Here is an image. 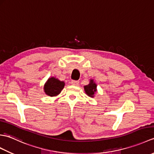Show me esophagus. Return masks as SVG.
Instances as JSON below:
<instances>
[{
	"label": "esophagus",
	"mask_w": 154,
	"mask_h": 154,
	"mask_svg": "<svg viewBox=\"0 0 154 154\" xmlns=\"http://www.w3.org/2000/svg\"><path fill=\"white\" fill-rule=\"evenodd\" d=\"M71 85H74V86H78L79 85V82L78 81H71Z\"/></svg>",
	"instance_id": "34e87169"
}]
</instances>
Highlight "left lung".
Wrapping results in <instances>:
<instances>
[{"instance_id":"8db88e82","label":"left lung","mask_w":154,"mask_h":154,"mask_svg":"<svg viewBox=\"0 0 154 154\" xmlns=\"http://www.w3.org/2000/svg\"><path fill=\"white\" fill-rule=\"evenodd\" d=\"M84 89L85 93L88 96L94 97V94L97 92V85L94 82L93 79H91L89 84L86 86H84Z\"/></svg>"}]
</instances>
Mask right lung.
I'll return each mask as SVG.
<instances>
[{
	"label": "right lung",
	"instance_id": "1",
	"mask_svg": "<svg viewBox=\"0 0 154 154\" xmlns=\"http://www.w3.org/2000/svg\"><path fill=\"white\" fill-rule=\"evenodd\" d=\"M65 86L63 81H61L57 78L52 77L49 78L45 83L44 90L45 93L50 97H55L61 93Z\"/></svg>",
	"mask_w": 154,
	"mask_h": 154
}]
</instances>
